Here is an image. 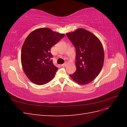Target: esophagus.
I'll list each match as a JSON object with an SVG mask.
<instances>
[{
  "label": "esophagus",
  "mask_w": 127,
  "mask_h": 127,
  "mask_svg": "<svg viewBox=\"0 0 127 127\" xmlns=\"http://www.w3.org/2000/svg\"><path fill=\"white\" fill-rule=\"evenodd\" d=\"M66 65H67V63H64V64H61V66L64 67V66H66Z\"/></svg>",
  "instance_id": "esophagus-1"
}]
</instances>
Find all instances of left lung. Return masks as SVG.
<instances>
[{"label":"left lung","mask_w":127,"mask_h":127,"mask_svg":"<svg viewBox=\"0 0 127 127\" xmlns=\"http://www.w3.org/2000/svg\"><path fill=\"white\" fill-rule=\"evenodd\" d=\"M76 49V70L70 77L80 85H86L96 77L104 63L102 44L94 34L83 29L66 33Z\"/></svg>","instance_id":"left-lung-1"}]
</instances>
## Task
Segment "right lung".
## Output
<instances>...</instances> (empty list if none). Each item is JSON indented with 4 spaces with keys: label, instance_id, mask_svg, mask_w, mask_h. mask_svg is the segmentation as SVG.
Returning a JSON list of instances; mask_svg holds the SVG:
<instances>
[{
    "label": "right lung",
    "instance_id": "right-lung-1",
    "mask_svg": "<svg viewBox=\"0 0 127 127\" xmlns=\"http://www.w3.org/2000/svg\"><path fill=\"white\" fill-rule=\"evenodd\" d=\"M64 36L49 29L40 28L26 37L22 48L21 63L25 74L32 83L44 85L54 77L58 68L53 64L51 48Z\"/></svg>",
    "mask_w": 127,
    "mask_h": 127
}]
</instances>
